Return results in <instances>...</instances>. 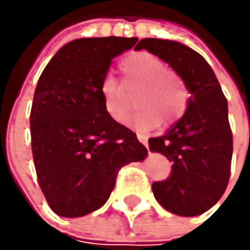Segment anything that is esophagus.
Segmentation results:
<instances>
[{
  "mask_svg": "<svg viewBox=\"0 0 250 250\" xmlns=\"http://www.w3.org/2000/svg\"><path fill=\"white\" fill-rule=\"evenodd\" d=\"M136 136H138L139 142H142L144 146H146V147H148V142H147V138H146V136H144V135H141V133H138Z\"/></svg>",
  "mask_w": 250,
  "mask_h": 250,
  "instance_id": "1",
  "label": "esophagus"
}]
</instances>
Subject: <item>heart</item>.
<instances>
[{"mask_svg":"<svg viewBox=\"0 0 250 250\" xmlns=\"http://www.w3.org/2000/svg\"><path fill=\"white\" fill-rule=\"evenodd\" d=\"M120 72L126 87L139 85L135 93V103L139 108L124 121L129 127L147 130L159 121L167 126L185 114L189 90L185 81L175 72L168 70L167 62L159 57L146 51L133 52L121 60ZM100 94L106 112L115 121H123L129 106L120 82L111 75L104 76Z\"/></svg>","mask_w":250,"mask_h":250,"instance_id":"b5f03b06","label":"heart"}]
</instances>
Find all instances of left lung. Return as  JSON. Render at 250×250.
Wrapping results in <instances>:
<instances>
[{"label": "left lung", "mask_w": 250, "mask_h": 250, "mask_svg": "<svg viewBox=\"0 0 250 250\" xmlns=\"http://www.w3.org/2000/svg\"><path fill=\"white\" fill-rule=\"evenodd\" d=\"M135 49H147L169 64L190 94L183 117L165 135L148 139L150 151L172 162L171 175L153 183L154 198L174 214H203L222 198L229 180L232 133L228 102L210 64L189 46L142 39Z\"/></svg>", "instance_id": "1"}]
</instances>
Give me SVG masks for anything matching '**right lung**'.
Listing matches in <instances>:
<instances>
[{"instance_id": "1", "label": "right lung", "mask_w": 250, "mask_h": 250, "mask_svg": "<svg viewBox=\"0 0 250 250\" xmlns=\"http://www.w3.org/2000/svg\"><path fill=\"white\" fill-rule=\"evenodd\" d=\"M136 37L78 39L64 44L39 78L31 148L40 189L54 213L81 217L108 201L121 167L148 151L104 109L102 79Z\"/></svg>"}]
</instances>
